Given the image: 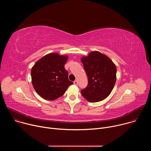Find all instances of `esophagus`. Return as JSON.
I'll use <instances>...</instances> for the list:
<instances>
[{
	"instance_id": "1",
	"label": "esophagus",
	"mask_w": 151,
	"mask_h": 151,
	"mask_svg": "<svg viewBox=\"0 0 151 151\" xmlns=\"http://www.w3.org/2000/svg\"><path fill=\"white\" fill-rule=\"evenodd\" d=\"M73 83H74V84L76 85H77L78 84V82L77 80H75V81L73 82Z\"/></svg>"
}]
</instances>
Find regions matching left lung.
Wrapping results in <instances>:
<instances>
[{
	"mask_svg": "<svg viewBox=\"0 0 151 151\" xmlns=\"http://www.w3.org/2000/svg\"><path fill=\"white\" fill-rule=\"evenodd\" d=\"M88 79V84L81 90L82 96L90 102H98L109 96L116 79V67L106 55L92 51L81 58Z\"/></svg>",
	"mask_w": 151,
	"mask_h": 151,
	"instance_id": "1",
	"label": "left lung"
}]
</instances>
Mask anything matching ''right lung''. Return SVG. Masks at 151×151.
I'll use <instances>...</instances> for the list:
<instances>
[{
  "label": "right lung",
  "mask_w": 151,
  "mask_h": 151,
  "mask_svg": "<svg viewBox=\"0 0 151 151\" xmlns=\"http://www.w3.org/2000/svg\"><path fill=\"white\" fill-rule=\"evenodd\" d=\"M67 55L50 53L39 59L32 68L31 76L33 88L43 99L54 100L62 96L73 83L68 79L64 68Z\"/></svg>",
  "instance_id": "1"
}]
</instances>
